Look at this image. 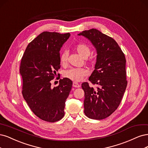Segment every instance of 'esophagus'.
Here are the masks:
<instances>
[{
    "mask_svg": "<svg viewBox=\"0 0 148 148\" xmlns=\"http://www.w3.org/2000/svg\"><path fill=\"white\" fill-rule=\"evenodd\" d=\"M73 87H76V88H79V87H80V85L79 84V83H77V82H73Z\"/></svg>",
    "mask_w": 148,
    "mask_h": 148,
    "instance_id": "obj_1",
    "label": "esophagus"
}]
</instances>
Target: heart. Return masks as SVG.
<instances>
[{
	"mask_svg": "<svg viewBox=\"0 0 148 148\" xmlns=\"http://www.w3.org/2000/svg\"><path fill=\"white\" fill-rule=\"evenodd\" d=\"M76 50L78 53L84 58H87L90 55V49L87 45L80 44L76 47ZM68 51H64L61 53L60 56L61 63L63 65L66 64L68 62ZM88 74V71L84 68H71L68 71H66L63 74L64 77L68 78L73 81H80L85 76Z\"/></svg>",
	"mask_w": 148,
	"mask_h": 148,
	"instance_id": "obj_1",
	"label": "heart"
}]
</instances>
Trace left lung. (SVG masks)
Here are the masks:
<instances>
[{"label": "left lung", "instance_id": "8db88e82", "mask_svg": "<svg viewBox=\"0 0 148 148\" xmlns=\"http://www.w3.org/2000/svg\"><path fill=\"white\" fill-rule=\"evenodd\" d=\"M78 36L91 42L97 53L95 69L88 79L97 87L82 84L84 113L90 119L101 120L116 110L125 93V57L115 40L96 29L84 31Z\"/></svg>", "mask_w": 148, "mask_h": 148}]
</instances>
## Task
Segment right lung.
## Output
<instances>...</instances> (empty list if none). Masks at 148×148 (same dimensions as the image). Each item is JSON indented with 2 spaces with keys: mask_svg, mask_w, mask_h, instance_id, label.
I'll return each mask as SVG.
<instances>
[{
  "mask_svg": "<svg viewBox=\"0 0 148 148\" xmlns=\"http://www.w3.org/2000/svg\"><path fill=\"white\" fill-rule=\"evenodd\" d=\"M70 36L43 32L28 44L21 59L23 98L35 115L47 122L63 117L72 88L73 82L68 78L60 79L58 87H51V80L61 66L60 50Z\"/></svg>",
  "mask_w": 148,
  "mask_h": 148,
  "instance_id": "1",
  "label": "right lung"
}]
</instances>
